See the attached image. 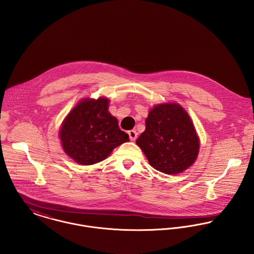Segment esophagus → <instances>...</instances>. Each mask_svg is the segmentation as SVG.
<instances>
[{
  "label": "esophagus",
  "instance_id": "1",
  "mask_svg": "<svg viewBox=\"0 0 254 254\" xmlns=\"http://www.w3.org/2000/svg\"><path fill=\"white\" fill-rule=\"evenodd\" d=\"M137 135H138V133H137L136 130H134V129H131V130L128 131V136H129V139L131 141L136 140Z\"/></svg>",
  "mask_w": 254,
  "mask_h": 254
}]
</instances>
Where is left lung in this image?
I'll return each instance as SVG.
<instances>
[{
  "instance_id": "left-lung-1",
  "label": "left lung",
  "mask_w": 254,
  "mask_h": 254,
  "mask_svg": "<svg viewBox=\"0 0 254 254\" xmlns=\"http://www.w3.org/2000/svg\"><path fill=\"white\" fill-rule=\"evenodd\" d=\"M137 138L149 164L167 174H177L196 161L199 140L190 116L177 103L154 106Z\"/></svg>"
}]
</instances>
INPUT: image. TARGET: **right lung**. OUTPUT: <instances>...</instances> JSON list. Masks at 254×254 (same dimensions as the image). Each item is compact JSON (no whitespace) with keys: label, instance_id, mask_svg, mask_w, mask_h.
<instances>
[{"label":"right lung","instance_id":"add662e5","mask_svg":"<svg viewBox=\"0 0 254 254\" xmlns=\"http://www.w3.org/2000/svg\"><path fill=\"white\" fill-rule=\"evenodd\" d=\"M108 106L105 97L85 98L64 119L59 137L64 152L76 163L82 166L99 163L116 147L129 141Z\"/></svg>","mask_w":254,"mask_h":254}]
</instances>
